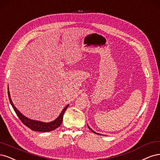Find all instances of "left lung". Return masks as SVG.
<instances>
[{
	"mask_svg": "<svg viewBox=\"0 0 160 160\" xmlns=\"http://www.w3.org/2000/svg\"><path fill=\"white\" fill-rule=\"evenodd\" d=\"M88 128L90 129V130H91V131H92V132H93V133H96V134H99V133H96V132H94V130H92V129H91V128H90L89 127V126H88Z\"/></svg>",
	"mask_w": 160,
	"mask_h": 160,
	"instance_id": "left-lung-1",
	"label": "left lung"
}]
</instances>
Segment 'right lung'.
<instances>
[{
    "mask_svg": "<svg viewBox=\"0 0 160 160\" xmlns=\"http://www.w3.org/2000/svg\"><path fill=\"white\" fill-rule=\"evenodd\" d=\"M8 96L10 102H11L13 109H14V112H16V114L18 116L19 119L21 120V122L24 123L26 126H27L30 129H31L32 130L36 131V132H50V131H52V130H55V129L60 127V126L62 124V122L64 112L69 106V104L67 105L62 110V111L61 112L59 116L54 121L50 122H42L40 121H37V120H33L31 119H29V118L24 116L22 114H21V113L19 112V110H18L17 109V108L15 107L14 105L13 104L11 98V95H10V92L8 90Z\"/></svg>",
    "mask_w": 160,
    "mask_h": 160,
    "instance_id": "add662e5",
    "label": "right lung"
}]
</instances>
